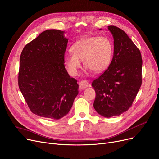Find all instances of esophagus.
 Wrapping results in <instances>:
<instances>
[{
    "label": "esophagus",
    "instance_id": "34e87169",
    "mask_svg": "<svg viewBox=\"0 0 159 159\" xmlns=\"http://www.w3.org/2000/svg\"><path fill=\"white\" fill-rule=\"evenodd\" d=\"M79 85L81 89H85L89 85V84L88 83V81L86 80H81L80 81Z\"/></svg>",
    "mask_w": 159,
    "mask_h": 159
}]
</instances>
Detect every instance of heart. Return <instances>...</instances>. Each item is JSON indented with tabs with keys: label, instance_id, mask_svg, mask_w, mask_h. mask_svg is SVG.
<instances>
[{
	"label": "heart",
	"instance_id": "1",
	"mask_svg": "<svg viewBox=\"0 0 159 159\" xmlns=\"http://www.w3.org/2000/svg\"><path fill=\"white\" fill-rule=\"evenodd\" d=\"M66 53L64 63L69 74L75 75L81 67V61L89 72H102L109 67L113 54L111 41L106 36L84 37L75 41Z\"/></svg>",
	"mask_w": 159,
	"mask_h": 159
}]
</instances>
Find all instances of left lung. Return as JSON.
<instances>
[{
	"mask_svg": "<svg viewBox=\"0 0 159 159\" xmlns=\"http://www.w3.org/2000/svg\"><path fill=\"white\" fill-rule=\"evenodd\" d=\"M113 38V57L106 70L94 80V110L105 117L120 116L132 106L142 85L140 51L125 32L108 26Z\"/></svg>",
	"mask_w": 159,
	"mask_h": 159,
	"instance_id": "1",
	"label": "left lung"
}]
</instances>
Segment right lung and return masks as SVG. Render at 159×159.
<instances>
[{
  "label": "right lung",
  "mask_w": 159,
  "mask_h": 159,
  "mask_svg": "<svg viewBox=\"0 0 159 159\" xmlns=\"http://www.w3.org/2000/svg\"><path fill=\"white\" fill-rule=\"evenodd\" d=\"M65 32L49 29L25 46L20 56L18 85L30 111L59 119L70 110L78 94L77 80L70 77L64 56Z\"/></svg>",
  "instance_id": "right-lung-1"
}]
</instances>
